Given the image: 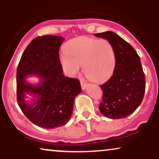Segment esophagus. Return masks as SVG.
Returning a JSON list of instances; mask_svg holds the SVG:
<instances>
[{
  "label": "esophagus",
  "mask_w": 159,
  "mask_h": 159,
  "mask_svg": "<svg viewBox=\"0 0 159 159\" xmlns=\"http://www.w3.org/2000/svg\"><path fill=\"white\" fill-rule=\"evenodd\" d=\"M80 84H81V87H82V90H84L87 88V86H88V83H86V82H84L83 81H80Z\"/></svg>",
  "instance_id": "34e87169"
}]
</instances>
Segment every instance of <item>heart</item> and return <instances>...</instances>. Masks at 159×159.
Segmentation results:
<instances>
[{
	"mask_svg": "<svg viewBox=\"0 0 159 159\" xmlns=\"http://www.w3.org/2000/svg\"><path fill=\"white\" fill-rule=\"evenodd\" d=\"M65 53L61 57V62L69 76L77 75L80 66H83V72L89 80L102 82L108 80L114 70V48L105 39H77L67 45Z\"/></svg>",
	"mask_w": 159,
	"mask_h": 159,
	"instance_id": "1",
	"label": "heart"
}]
</instances>
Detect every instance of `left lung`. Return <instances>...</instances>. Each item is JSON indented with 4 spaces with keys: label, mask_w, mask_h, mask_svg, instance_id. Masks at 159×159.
<instances>
[{
    "label": "left lung",
    "mask_w": 159,
    "mask_h": 159,
    "mask_svg": "<svg viewBox=\"0 0 159 159\" xmlns=\"http://www.w3.org/2000/svg\"><path fill=\"white\" fill-rule=\"evenodd\" d=\"M95 36L111 43L116 58L113 75L100 85L103 97L99 110L108 118H125L137 109L144 97L145 77L140 58L133 47L114 32L108 31Z\"/></svg>",
    "instance_id": "obj_1"
}]
</instances>
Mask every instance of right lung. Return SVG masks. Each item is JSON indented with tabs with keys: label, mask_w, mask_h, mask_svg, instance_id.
I'll return each mask as SVG.
<instances>
[{
	"label": "right lung",
	"mask_w": 159,
	"mask_h": 159,
	"mask_svg": "<svg viewBox=\"0 0 159 159\" xmlns=\"http://www.w3.org/2000/svg\"><path fill=\"white\" fill-rule=\"evenodd\" d=\"M62 37H37L21 56L16 71V98L27 118L38 127L53 129L68 122L72 114L76 96L81 92L79 80L65 77L59 58ZM30 75L41 78L34 86L24 80ZM34 98V103L25 101L26 94Z\"/></svg>",
	"instance_id": "1"
}]
</instances>
